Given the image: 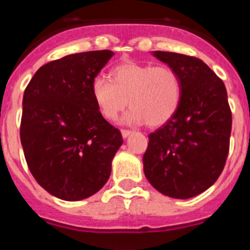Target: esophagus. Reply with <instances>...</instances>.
I'll list each match as a JSON object with an SVG mask.
<instances>
[{
  "mask_svg": "<svg viewBox=\"0 0 250 250\" xmlns=\"http://www.w3.org/2000/svg\"><path fill=\"white\" fill-rule=\"evenodd\" d=\"M121 133H122L123 138H127V137H129L133 132H132V130H129V129H122V130H121Z\"/></svg>",
  "mask_w": 250,
  "mask_h": 250,
  "instance_id": "esophagus-1",
  "label": "esophagus"
}]
</instances>
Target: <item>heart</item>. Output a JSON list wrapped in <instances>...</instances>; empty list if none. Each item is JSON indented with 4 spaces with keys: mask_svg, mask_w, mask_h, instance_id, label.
Wrapping results in <instances>:
<instances>
[{
    "mask_svg": "<svg viewBox=\"0 0 250 250\" xmlns=\"http://www.w3.org/2000/svg\"><path fill=\"white\" fill-rule=\"evenodd\" d=\"M109 80L97 76L90 90L100 114L106 120H116L129 104L132 108L125 116V123L146 122L149 127H159L178 111L181 79L176 70L167 65L125 62L112 67Z\"/></svg>",
    "mask_w": 250,
    "mask_h": 250,
    "instance_id": "heart-1",
    "label": "heart"
}]
</instances>
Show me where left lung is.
<instances>
[{
    "instance_id": "left-lung-1",
    "label": "left lung",
    "mask_w": 250,
    "mask_h": 250,
    "mask_svg": "<svg viewBox=\"0 0 250 250\" xmlns=\"http://www.w3.org/2000/svg\"><path fill=\"white\" fill-rule=\"evenodd\" d=\"M181 79L178 111L149 134L144 174L154 188L174 199H190L213 185L229 150L232 112L223 81L195 57L151 51Z\"/></svg>"
}]
</instances>
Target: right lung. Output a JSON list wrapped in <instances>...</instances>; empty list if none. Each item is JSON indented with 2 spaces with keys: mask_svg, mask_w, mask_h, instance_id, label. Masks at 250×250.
Masks as SVG:
<instances>
[{
  "mask_svg": "<svg viewBox=\"0 0 250 250\" xmlns=\"http://www.w3.org/2000/svg\"><path fill=\"white\" fill-rule=\"evenodd\" d=\"M111 50L66 55L39 67L25 87L21 143L37 183L65 201L87 199L111 175L122 134L91 97Z\"/></svg>",
  "mask_w": 250,
  "mask_h": 250,
  "instance_id": "right-lung-1",
  "label": "right lung"
}]
</instances>
